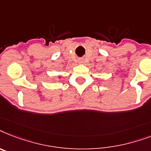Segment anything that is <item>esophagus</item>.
<instances>
[{"label": "esophagus", "instance_id": "esophagus-1", "mask_svg": "<svg viewBox=\"0 0 151 151\" xmlns=\"http://www.w3.org/2000/svg\"><path fill=\"white\" fill-rule=\"evenodd\" d=\"M78 62H79V64H83V59H79Z\"/></svg>", "mask_w": 151, "mask_h": 151}]
</instances>
